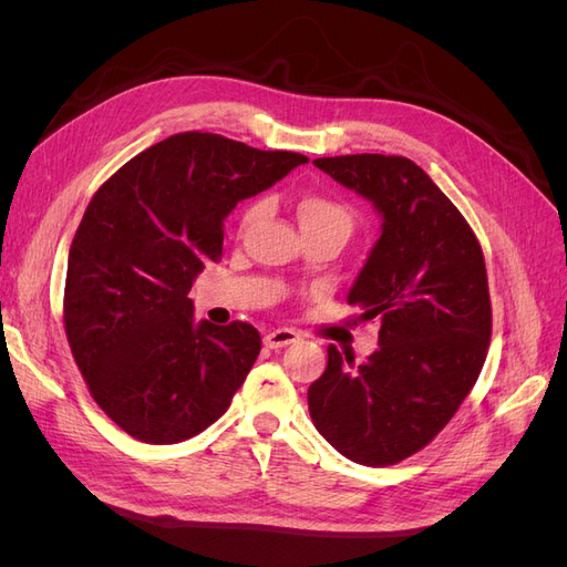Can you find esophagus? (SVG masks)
I'll use <instances>...</instances> for the list:
<instances>
[{"instance_id": "esophagus-1", "label": "esophagus", "mask_w": 567, "mask_h": 567, "mask_svg": "<svg viewBox=\"0 0 567 567\" xmlns=\"http://www.w3.org/2000/svg\"><path fill=\"white\" fill-rule=\"evenodd\" d=\"M298 340H300V333L296 329H274L265 336V346L269 350H279V348L290 346V342H298Z\"/></svg>"}]
</instances>
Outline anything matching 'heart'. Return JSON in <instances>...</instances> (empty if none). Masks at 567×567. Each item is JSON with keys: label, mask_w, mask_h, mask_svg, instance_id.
<instances>
[{"label": "heart", "mask_w": 567, "mask_h": 567, "mask_svg": "<svg viewBox=\"0 0 567 567\" xmlns=\"http://www.w3.org/2000/svg\"><path fill=\"white\" fill-rule=\"evenodd\" d=\"M260 215V205H250V208L244 213L241 225L248 227L255 217ZM298 219L302 225V231L310 229H323V227H338L346 229L350 234L352 229V213L348 205H342L336 198H329L323 194H307L298 203Z\"/></svg>", "instance_id": "heart-1"}]
</instances>
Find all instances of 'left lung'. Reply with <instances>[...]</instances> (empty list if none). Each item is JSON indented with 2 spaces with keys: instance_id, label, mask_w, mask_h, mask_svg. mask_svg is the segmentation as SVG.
Returning <instances> with one entry per match:
<instances>
[{
  "instance_id": "left-lung-1",
  "label": "left lung",
  "mask_w": 567,
  "mask_h": 567,
  "mask_svg": "<svg viewBox=\"0 0 567 567\" xmlns=\"http://www.w3.org/2000/svg\"><path fill=\"white\" fill-rule=\"evenodd\" d=\"M338 184L373 203L381 238L348 302L381 321L364 364L329 346L307 390L317 431L364 466H392L431 442L483 371L492 302L483 248L456 205L402 156L317 158Z\"/></svg>"
}]
</instances>
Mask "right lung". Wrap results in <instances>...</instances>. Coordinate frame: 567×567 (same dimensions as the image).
<instances>
[{
  "instance_id": "1",
  "label": "right lung",
  "mask_w": 567,
  "mask_h": 567,
  "mask_svg": "<svg viewBox=\"0 0 567 567\" xmlns=\"http://www.w3.org/2000/svg\"><path fill=\"white\" fill-rule=\"evenodd\" d=\"M302 163V153L182 132L99 186L68 252L63 323L94 402L127 435L175 444L229 409L262 338L246 321H194L188 290L219 260L236 203Z\"/></svg>"
}]
</instances>
